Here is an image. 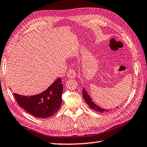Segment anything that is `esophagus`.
I'll list each match as a JSON object with an SVG mask.
<instances>
[{"mask_svg": "<svg viewBox=\"0 0 147 147\" xmlns=\"http://www.w3.org/2000/svg\"><path fill=\"white\" fill-rule=\"evenodd\" d=\"M67 76L69 78H74L76 76V72L74 71V70H73V69H70L67 72Z\"/></svg>", "mask_w": 147, "mask_h": 147, "instance_id": "1", "label": "esophagus"}]
</instances>
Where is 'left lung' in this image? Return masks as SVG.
Masks as SVG:
<instances>
[{
  "label": "left lung",
  "instance_id": "1",
  "mask_svg": "<svg viewBox=\"0 0 147 147\" xmlns=\"http://www.w3.org/2000/svg\"><path fill=\"white\" fill-rule=\"evenodd\" d=\"M83 96L86 102H87V105L89 106V107L92 109V110L96 111L97 112H100V113H104V112L109 111L108 109L107 110H106V109L101 108L100 107H99V106H97L96 103H94L92 101V100L91 97L89 96L87 92L86 91V90L84 88L83 89Z\"/></svg>",
  "mask_w": 147,
  "mask_h": 147
}]
</instances>
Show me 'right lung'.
<instances>
[{"label":"right lung","instance_id":"1","mask_svg":"<svg viewBox=\"0 0 147 147\" xmlns=\"http://www.w3.org/2000/svg\"><path fill=\"white\" fill-rule=\"evenodd\" d=\"M62 92V80L58 78L41 94L30 96L15 93L13 95L18 105L28 113L37 118L45 119L58 111L61 106Z\"/></svg>","mask_w":147,"mask_h":147}]
</instances>
